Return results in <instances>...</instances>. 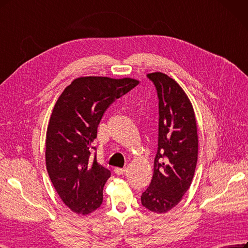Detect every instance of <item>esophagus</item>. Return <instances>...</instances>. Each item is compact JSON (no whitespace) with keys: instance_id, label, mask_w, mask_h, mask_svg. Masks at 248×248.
<instances>
[{"instance_id":"obj_1","label":"esophagus","mask_w":248,"mask_h":248,"mask_svg":"<svg viewBox=\"0 0 248 248\" xmlns=\"http://www.w3.org/2000/svg\"><path fill=\"white\" fill-rule=\"evenodd\" d=\"M114 171H115L116 174L121 175V174H124V173H125L126 168H119V167H116V168L114 169Z\"/></svg>"}]
</instances>
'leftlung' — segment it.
Instances as JSON below:
<instances>
[{
	"label": "left lung",
	"instance_id": "8db88e82",
	"mask_svg": "<svg viewBox=\"0 0 248 248\" xmlns=\"http://www.w3.org/2000/svg\"><path fill=\"white\" fill-rule=\"evenodd\" d=\"M159 99L158 150L154 174L141 204L156 213L173 208L189 190L198 159L194 108L183 88L163 73L147 75Z\"/></svg>",
	"mask_w": 248,
	"mask_h": 248
}]
</instances>
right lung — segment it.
<instances>
[{"instance_id":"add662e5","label":"right lung","mask_w":248,"mask_h":248,"mask_svg":"<svg viewBox=\"0 0 248 248\" xmlns=\"http://www.w3.org/2000/svg\"><path fill=\"white\" fill-rule=\"evenodd\" d=\"M138 80L108 77L75 79L58 97L47 128L46 167L51 182L67 207L89 215L102 203L108 169L92 155V142L107 108L129 92Z\"/></svg>"}]
</instances>
